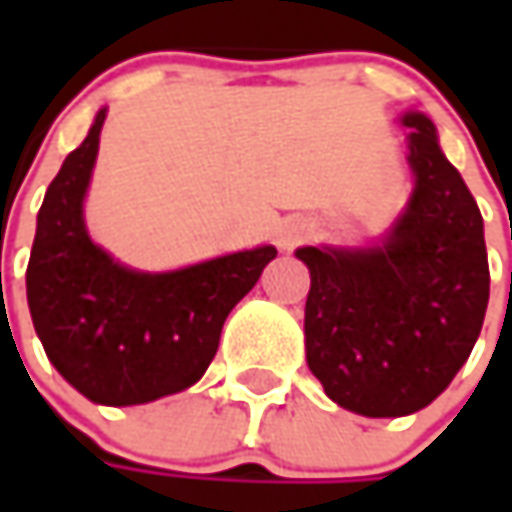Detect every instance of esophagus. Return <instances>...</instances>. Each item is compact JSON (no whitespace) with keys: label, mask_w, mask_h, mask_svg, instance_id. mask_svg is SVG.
<instances>
[{"label":"esophagus","mask_w":512,"mask_h":512,"mask_svg":"<svg viewBox=\"0 0 512 512\" xmlns=\"http://www.w3.org/2000/svg\"><path fill=\"white\" fill-rule=\"evenodd\" d=\"M307 236H310V225H307L305 219H287L285 225L279 227V233H276V242L282 250H293L296 245H302Z\"/></svg>","instance_id":"34e87169"}]
</instances>
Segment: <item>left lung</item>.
<instances>
[{"instance_id": "8db88e82", "label": "left lung", "mask_w": 512, "mask_h": 512, "mask_svg": "<svg viewBox=\"0 0 512 512\" xmlns=\"http://www.w3.org/2000/svg\"><path fill=\"white\" fill-rule=\"evenodd\" d=\"M407 210L382 245L299 247L310 270L307 367L333 402L370 419L433 402L467 362L490 299L484 222L424 113H404Z\"/></svg>"}]
</instances>
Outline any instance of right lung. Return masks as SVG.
I'll use <instances>...</instances> for the list:
<instances>
[{
    "mask_svg": "<svg viewBox=\"0 0 512 512\" xmlns=\"http://www.w3.org/2000/svg\"><path fill=\"white\" fill-rule=\"evenodd\" d=\"M108 108L68 153L36 216L28 307L53 367L90 402L125 407L179 393L205 376L227 313L259 282L276 247L142 273L90 242L82 202Z\"/></svg>",
    "mask_w": 512,
    "mask_h": 512,
    "instance_id": "1",
    "label": "right lung"
}]
</instances>
